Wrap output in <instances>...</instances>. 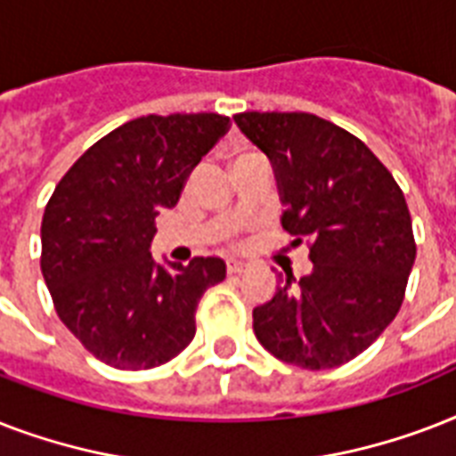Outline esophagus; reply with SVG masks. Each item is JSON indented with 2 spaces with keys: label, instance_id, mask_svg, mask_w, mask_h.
<instances>
[{
  "label": "esophagus",
  "instance_id": "34e87169",
  "mask_svg": "<svg viewBox=\"0 0 456 456\" xmlns=\"http://www.w3.org/2000/svg\"><path fill=\"white\" fill-rule=\"evenodd\" d=\"M243 272H248V265L241 260H227V274H243Z\"/></svg>",
  "mask_w": 456,
  "mask_h": 456
}]
</instances>
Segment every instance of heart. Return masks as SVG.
<instances>
[{
	"mask_svg": "<svg viewBox=\"0 0 456 456\" xmlns=\"http://www.w3.org/2000/svg\"><path fill=\"white\" fill-rule=\"evenodd\" d=\"M248 156H253V151H241V153H236L234 160H232V167H234V165L239 163V160H243V158H248Z\"/></svg>",
	"mask_w": 456,
	"mask_h": 456,
	"instance_id": "obj_1",
	"label": "heart"
}]
</instances>
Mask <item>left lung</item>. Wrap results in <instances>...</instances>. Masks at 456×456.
<instances>
[{"instance_id":"obj_1","label":"left lung","mask_w":456,"mask_h":456,"mask_svg":"<svg viewBox=\"0 0 456 456\" xmlns=\"http://www.w3.org/2000/svg\"><path fill=\"white\" fill-rule=\"evenodd\" d=\"M274 165L281 227L307 241L312 272L279 279L253 310V331L277 360L333 369L374 343L403 307L417 243L403 189L354 134L312 113L234 116Z\"/></svg>"}]
</instances>
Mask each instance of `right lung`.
Returning <instances> with one entry per match:
<instances>
[{"mask_svg": "<svg viewBox=\"0 0 456 456\" xmlns=\"http://www.w3.org/2000/svg\"><path fill=\"white\" fill-rule=\"evenodd\" d=\"M220 113L144 116L89 146L61 177L42 217V277L68 331L116 369H153L196 333V307L227 267L193 257L153 263L156 217L229 130Z\"/></svg>", "mask_w": 456, "mask_h": 456, "instance_id": "add662e5", "label": "right lung"}]
</instances>
